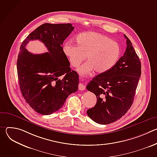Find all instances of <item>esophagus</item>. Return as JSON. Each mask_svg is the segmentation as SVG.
<instances>
[{"label": "esophagus", "instance_id": "esophagus-1", "mask_svg": "<svg viewBox=\"0 0 157 157\" xmlns=\"http://www.w3.org/2000/svg\"><path fill=\"white\" fill-rule=\"evenodd\" d=\"M78 89L80 91H83L85 89V86L82 83H79L78 85Z\"/></svg>", "mask_w": 157, "mask_h": 157}]
</instances>
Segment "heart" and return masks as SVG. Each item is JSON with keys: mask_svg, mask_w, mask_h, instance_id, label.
I'll return each instance as SVG.
<instances>
[{"mask_svg": "<svg viewBox=\"0 0 157 157\" xmlns=\"http://www.w3.org/2000/svg\"><path fill=\"white\" fill-rule=\"evenodd\" d=\"M76 46L71 43H65L63 51L74 68L84 61L86 56L87 61L77 70L81 75L94 70L97 73H104L113 68L120 56L118 44L98 32L81 33L76 38Z\"/></svg>", "mask_w": 157, "mask_h": 157, "instance_id": "1", "label": "heart"}]
</instances>
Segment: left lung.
<instances>
[{
  "label": "left lung",
  "instance_id": "left-lung-1",
  "mask_svg": "<svg viewBox=\"0 0 157 157\" xmlns=\"http://www.w3.org/2000/svg\"><path fill=\"white\" fill-rule=\"evenodd\" d=\"M127 39L124 55L109 71L97 75L86 88L97 98L87 114L99 124H109L124 116L130 108L141 76V63L130 40Z\"/></svg>",
  "mask_w": 157,
  "mask_h": 157
}]
</instances>
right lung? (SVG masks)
Masks as SVG:
<instances>
[{
  "mask_svg": "<svg viewBox=\"0 0 157 157\" xmlns=\"http://www.w3.org/2000/svg\"><path fill=\"white\" fill-rule=\"evenodd\" d=\"M73 30L71 24H44L20 46L17 61L20 91L30 106L40 114L55 113L78 89V74L71 71L63 51V41ZM34 39L44 43L48 52L40 55L29 52L25 47Z\"/></svg>",
  "mask_w": 157,
  "mask_h": 157,
  "instance_id": "add662e5",
  "label": "right lung"
}]
</instances>
